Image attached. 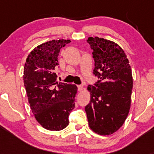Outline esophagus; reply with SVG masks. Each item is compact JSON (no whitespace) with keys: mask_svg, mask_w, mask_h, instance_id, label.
<instances>
[{"mask_svg":"<svg viewBox=\"0 0 154 154\" xmlns=\"http://www.w3.org/2000/svg\"><path fill=\"white\" fill-rule=\"evenodd\" d=\"M77 88H78V91L79 92L82 91L83 90H84V87H83L82 85H77Z\"/></svg>","mask_w":154,"mask_h":154,"instance_id":"obj_1","label":"esophagus"}]
</instances>
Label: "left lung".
<instances>
[{
	"mask_svg": "<svg viewBox=\"0 0 154 154\" xmlns=\"http://www.w3.org/2000/svg\"><path fill=\"white\" fill-rule=\"evenodd\" d=\"M93 50V75L98 80L90 85L91 100L86 106L88 124L93 132L109 135L122 126L131 103L132 76L126 54L110 40L89 38Z\"/></svg>",
	"mask_w": 154,
	"mask_h": 154,
	"instance_id": "8db88e82",
	"label": "left lung"
}]
</instances>
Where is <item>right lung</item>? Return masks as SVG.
Instances as JSON below:
<instances>
[{
  "label": "right lung",
  "mask_w": 154,
  "mask_h": 154,
  "mask_svg": "<svg viewBox=\"0 0 154 154\" xmlns=\"http://www.w3.org/2000/svg\"><path fill=\"white\" fill-rule=\"evenodd\" d=\"M69 40H54L38 45L26 58L24 84L31 110L42 127L59 131L69 125V116L75 109L77 87L57 82L60 49Z\"/></svg>",
  "instance_id": "right-lung-1"
}]
</instances>
